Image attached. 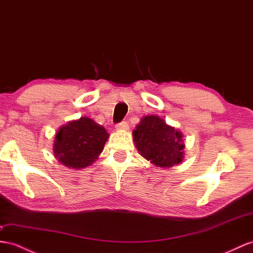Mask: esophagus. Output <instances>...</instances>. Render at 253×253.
<instances>
[{
    "label": "esophagus",
    "instance_id": "obj_1",
    "mask_svg": "<svg viewBox=\"0 0 253 253\" xmlns=\"http://www.w3.org/2000/svg\"><path fill=\"white\" fill-rule=\"evenodd\" d=\"M115 128L119 129V130H126V129H128V123L123 121V122L119 123V124H116Z\"/></svg>",
    "mask_w": 253,
    "mask_h": 253
}]
</instances>
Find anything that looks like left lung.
I'll return each instance as SVG.
<instances>
[{
	"label": "left lung",
	"mask_w": 253,
	"mask_h": 253,
	"mask_svg": "<svg viewBox=\"0 0 253 253\" xmlns=\"http://www.w3.org/2000/svg\"><path fill=\"white\" fill-rule=\"evenodd\" d=\"M133 137L142 156L154 165L170 168L183 160V134L158 116L147 115L142 119Z\"/></svg>",
	"instance_id": "left-lung-1"
}]
</instances>
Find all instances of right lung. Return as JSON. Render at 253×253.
Returning a JSON list of instances; mask_svg holds the SVG:
<instances>
[{"label":"right lung","mask_w":253,"mask_h":253,"mask_svg":"<svg viewBox=\"0 0 253 253\" xmlns=\"http://www.w3.org/2000/svg\"><path fill=\"white\" fill-rule=\"evenodd\" d=\"M109 134L88 118L69 122L55 135L54 155L64 166L81 169L97 159Z\"/></svg>","instance_id":"1"}]
</instances>
